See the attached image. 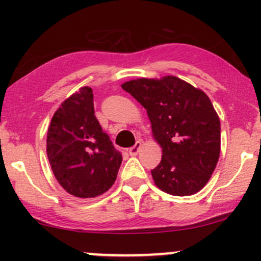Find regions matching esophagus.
<instances>
[{
	"label": "esophagus",
	"instance_id": "1",
	"mask_svg": "<svg viewBox=\"0 0 261 261\" xmlns=\"http://www.w3.org/2000/svg\"><path fill=\"white\" fill-rule=\"evenodd\" d=\"M141 146H142V142H141V141H137L133 147L128 149V153H130V155H136L137 153H139L140 149H141Z\"/></svg>",
	"mask_w": 261,
	"mask_h": 261
}]
</instances>
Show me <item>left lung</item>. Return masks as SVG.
<instances>
[{"label": "left lung", "mask_w": 261, "mask_h": 261, "mask_svg": "<svg viewBox=\"0 0 261 261\" xmlns=\"http://www.w3.org/2000/svg\"><path fill=\"white\" fill-rule=\"evenodd\" d=\"M121 88L146 109L152 137L162 148L151 170L155 187L174 196L199 193L221 152V122L206 93L175 76L136 79Z\"/></svg>", "instance_id": "8db88e82"}]
</instances>
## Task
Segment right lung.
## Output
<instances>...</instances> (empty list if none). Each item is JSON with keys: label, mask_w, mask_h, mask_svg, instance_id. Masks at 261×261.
<instances>
[{"label": "right lung", "mask_w": 261, "mask_h": 261, "mask_svg": "<svg viewBox=\"0 0 261 261\" xmlns=\"http://www.w3.org/2000/svg\"><path fill=\"white\" fill-rule=\"evenodd\" d=\"M46 154L56 180L71 195L92 199L113 187L122 157L95 118L91 87H81L54 114Z\"/></svg>", "instance_id": "obj_1"}]
</instances>
